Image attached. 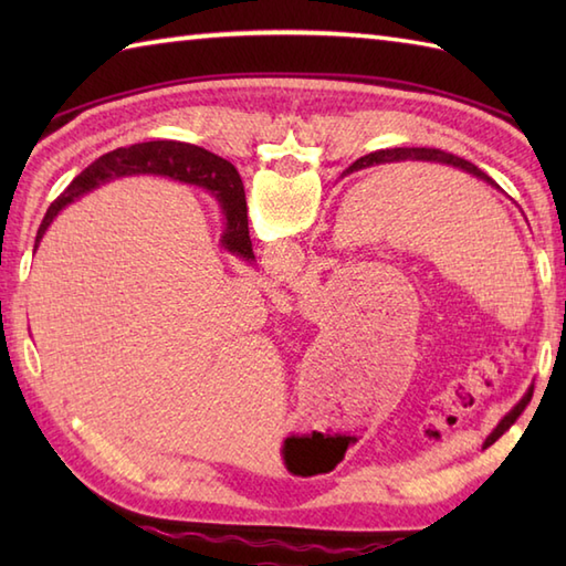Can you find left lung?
Returning a JSON list of instances; mask_svg holds the SVG:
<instances>
[{
    "mask_svg": "<svg viewBox=\"0 0 566 566\" xmlns=\"http://www.w3.org/2000/svg\"><path fill=\"white\" fill-rule=\"evenodd\" d=\"M396 163H442V165H452V167H457V170H464L469 175H474L476 179H482V182H486V185H494V182H491V177L479 170L476 165H472V163L464 160V158H457V155H452V153L436 150V148H391V150L369 153V155H365V158L355 160L347 172L367 170V167H375V165H396ZM527 396H531V389H527V394L523 396V399L515 403L506 416L499 420V426L491 430V436L486 440L494 442L499 436H503V430H506L513 423V420L521 416V411H523L525 403H527Z\"/></svg>",
    "mask_w": 566,
    "mask_h": 566,
    "instance_id": "left-lung-1",
    "label": "left lung"
}]
</instances>
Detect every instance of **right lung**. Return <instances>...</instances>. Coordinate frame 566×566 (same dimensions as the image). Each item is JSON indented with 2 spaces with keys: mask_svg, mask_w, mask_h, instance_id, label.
Here are the masks:
<instances>
[{
  "mask_svg": "<svg viewBox=\"0 0 566 566\" xmlns=\"http://www.w3.org/2000/svg\"><path fill=\"white\" fill-rule=\"evenodd\" d=\"M134 175L170 177V179H179V182H189L207 189L209 195L219 201L221 213H223L221 245L235 258L255 260V255H252L250 233H248L245 189L238 170L231 163L219 158V155H213L199 146H189V143H177V140L136 143V146L130 148H116L112 153L102 155V158L94 160L87 170H82L75 179H72L63 195L51 203V209H48L35 240L43 238L48 226L53 223L55 216L63 211L67 203L90 195L92 189L112 182V179L134 177Z\"/></svg>",
  "mask_w": 566,
  "mask_h": 566,
  "instance_id": "obj_1",
  "label": "right lung"
}]
</instances>
